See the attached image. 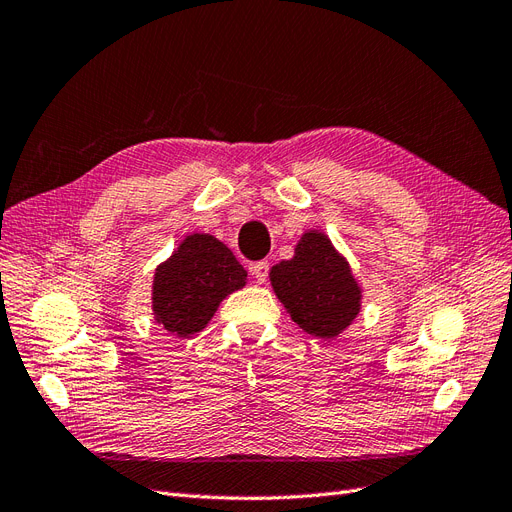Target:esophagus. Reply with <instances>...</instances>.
Segmentation results:
<instances>
[{"label": "esophagus", "mask_w": 512, "mask_h": 512, "mask_svg": "<svg viewBox=\"0 0 512 512\" xmlns=\"http://www.w3.org/2000/svg\"><path fill=\"white\" fill-rule=\"evenodd\" d=\"M268 270H270L268 261H257V264L251 266V274L255 276L257 283H264L268 279Z\"/></svg>", "instance_id": "esophagus-1"}]
</instances>
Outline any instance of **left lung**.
Listing matches in <instances>:
<instances>
[{"instance_id": "1", "label": "left lung", "mask_w": 512, "mask_h": 512, "mask_svg": "<svg viewBox=\"0 0 512 512\" xmlns=\"http://www.w3.org/2000/svg\"><path fill=\"white\" fill-rule=\"evenodd\" d=\"M270 283L298 328L317 339H337L360 313L362 287L319 229L304 231L294 257L272 266Z\"/></svg>"}]
</instances>
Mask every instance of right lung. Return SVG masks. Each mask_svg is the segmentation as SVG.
I'll return each instance as SVG.
<instances>
[{
	"label": "right lung",
	"instance_id": "right-lung-1",
	"mask_svg": "<svg viewBox=\"0 0 512 512\" xmlns=\"http://www.w3.org/2000/svg\"><path fill=\"white\" fill-rule=\"evenodd\" d=\"M246 285V270L210 233H191L154 272V319L175 337L210 324L218 304Z\"/></svg>",
	"mask_w": 512,
	"mask_h": 512
}]
</instances>
